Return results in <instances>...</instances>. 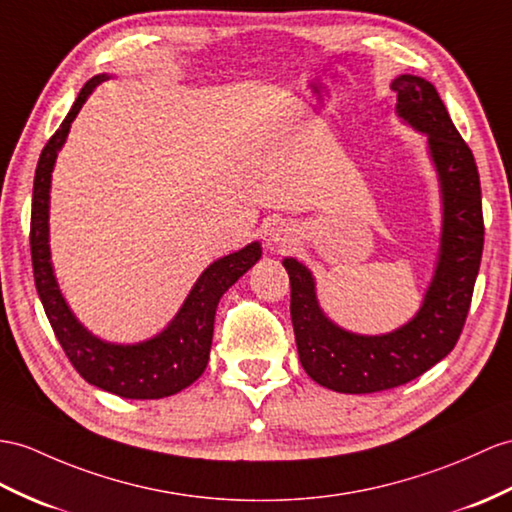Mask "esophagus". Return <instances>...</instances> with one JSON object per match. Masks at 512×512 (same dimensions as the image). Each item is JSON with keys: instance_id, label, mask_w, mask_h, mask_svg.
Returning a JSON list of instances; mask_svg holds the SVG:
<instances>
[{"instance_id": "obj_1", "label": "esophagus", "mask_w": 512, "mask_h": 512, "mask_svg": "<svg viewBox=\"0 0 512 512\" xmlns=\"http://www.w3.org/2000/svg\"><path fill=\"white\" fill-rule=\"evenodd\" d=\"M293 239H291V228L286 226V223H280V226H276L271 230V243H276L280 247L289 245Z\"/></svg>"}]
</instances>
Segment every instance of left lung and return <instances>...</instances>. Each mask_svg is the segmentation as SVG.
Returning <instances> with one entry per match:
<instances>
[{
	"mask_svg": "<svg viewBox=\"0 0 512 512\" xmlns=\"http://www.w3.org/2000/svg\"><path fill=\"white\" fill-rule=\"evenodd\" d=\"M395 112L426 134L441 193V243L432 280L415 317L386 334H358L334 323L317 299L315 276L297 258H284L291 278V321L299 363L317 384L336 393H378L419 378L454 350L478 278L484 223L480 176L434 86L397 76Z\"/></svg>",
	"mask_w": 512,
	"mask_h": 512,
	"instance_id": "1",
	"label": "left lung"
}]
</instances>
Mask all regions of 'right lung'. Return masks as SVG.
Returning <instances> with one entry per match:
<instances>
[{"mask_svg":"<svg viewBox=\"0 0 512 512\" xmlns=\"http://www.w3.org/2000/svg\"><path fill=\"white\" fill-rule=\"evenodd\" d=\"M106 80H110L108 73H99L84 84L69 115L43 147L39 165H36L30 223L34 284L56 339L86 382L112 395L126 397V400H160V397L180 393L202 376L208 365L210 345H213L219 299L243 273L258 263L263 256V247L254 241L239 252H232L208 265L193 284L191 293L186 295L176 317L152 339L139 343H110L82 326L60 291L52 265L49 191H52L56 158L67 141L73 119L78 117L89 95Z\"/></svg>","mask_w":512,"mask_h":512,"instance_id":"obj_1","label":"right lung"}]
</instances>
